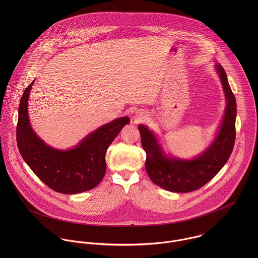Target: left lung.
I'll return each instance as SVG.
<instances>
[{
	"instance_id": "1",
	"label": "left lung",
	"mask_w": 258,
	"mask_h": 258,
	"mask_svg": "<svg viewBox=\"0 0 258 258\" xmlns=\"http://www.w3.org/2000/svg\"><path fill=\"white\" fill-rule=\"evenodd\" d=\"M217 71L223 86L226 109L220 132L214 143L195 160L169 159L164 155L156 137L144 125H139L142 147L146 152L145 168L153 183L174 192L194 191L210 182L227 162L235 142L236 101L221 64Z\"/></svg>"
}]
</instances>
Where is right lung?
Returning a JSON list of instances; mask_svg holds the SVG:
<instances>
[{
	"mask_svg": "<svg viewBox=\"0 0 258 258\" xmlns=\"http://www.w3.org/2000/svg\"><path fill=\"white\" fill-rule=\"evenodd\" d=\"M33 83L24 91L19 106L17 143L23 159L42 183L57 192L72 195L94 188L105 176L106 151L129 118L101 126L72 150L52 149L37 137L29 121L28 98Z\"/></svg>",
	"mask_w": 258,
	"mask_h": 258,
	"instance_id": "obj_1",
	"label": "right lung"
}]
</instances>
